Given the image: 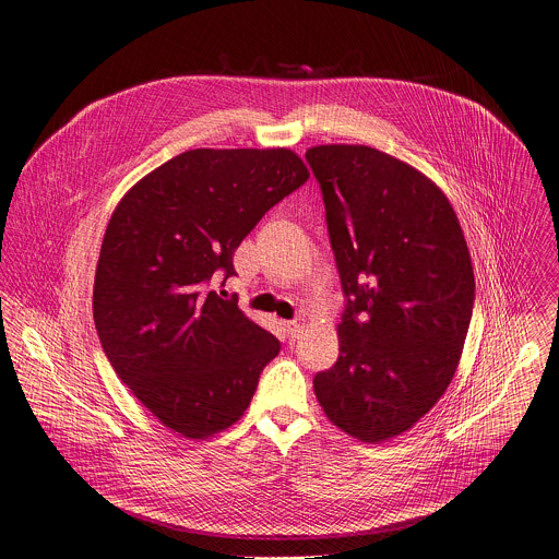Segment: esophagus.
<instances>
[{
	"instance_id": "obj_1",
	"label": "esophagus",
	"mask_w": 559,
	"mask_h": 559,
	"mask_svg": "<svg viewBox=\"0 0 559 559\" xmlns=\"http://www.w3.org/2000/svg\"><path fill=\"white\" fill-rule=\"evenodd\" d=\"M285 332H287V338H289V341H296V338L300 336L302 328H300V323H287V325H285Z\"/></svg>"
}]
</instances>
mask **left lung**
I'll return each mask as SVG.
<instances>
[{
  "label": "left lung",
  "instance_id": "1",
  "mask_svg": "<svg viewBox=\"0 0 559 559\" xmlns=\"http://www.w3.org/2000/svg\"><path fill=\"white\" fill-rule=\"evenodd\" d=\"M321 183L347 307L338 360L316 373L325 416L362 442L425 418L453 380L475 278L460 221L420 170L369 145L305 152Z\"/></svg>",
  "mask_w": 559,
  "mask_h": 559
}]
</instances>
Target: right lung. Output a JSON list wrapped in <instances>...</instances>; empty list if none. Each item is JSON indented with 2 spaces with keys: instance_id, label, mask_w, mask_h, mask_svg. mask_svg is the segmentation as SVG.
I'll return each instance as SVG.
<instances>
[{
  "instance_id": "1",
  "label": "right lung",
  "mask_w": 559,
  "mask_h": 559,
  "mask_svg": "<svg viewBox=\"0 0 559 559\" xmlns=\"http://www.w3.org/2000/svg\"><path fill=\"white\" fill-rule=\"evenodd\" d=\"M309 179L287 147H197L136 181L99 252L93 316L136 401L183 438L241 420L281 343L207 292L263 214Z\"/></svg>"
}]
</instances>
